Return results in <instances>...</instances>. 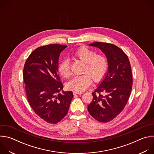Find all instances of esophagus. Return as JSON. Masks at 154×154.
Returning <instances> with one entry per match:
<instances>
[{
	"label": "esophagus",
	"mask_w": 154,
	"mask_h": 154,
	"mask_svg": "<svg viewBox=\"0 0 154 154\" xmlns=\"http://www.w3.org/2000/svg\"><path fill=\"white\" fill-rule=\"evenodd\" d=\"M73 93H74V94H82V91H74Z\"/></svg>",
	"instance_id": "obj_1"
}]
</instances>
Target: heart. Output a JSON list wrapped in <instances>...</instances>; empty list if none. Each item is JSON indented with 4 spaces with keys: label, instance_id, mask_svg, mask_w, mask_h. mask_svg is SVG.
Returning a JSON list of instances; mask_svg holds the SVG:
<instances>
[{
    "label": "heart",
    "instance_id": "1",
    "mask_svg": "<svg viewBox=\"0 0 154 154\" xmlns=\"http://www.w3.org/2000/svg\"><path fill=\"white\" fill-rule=\"evenodd\" d=\"M73 57L85 62L82 75L75 76L68 83L69 88L75 91L86 90L92 83V78L95 82L103 79L108 72V61L102 54H96L95 52L85 46H82L73 53ZM58 71L64 78L71 75L70 62L67 58L64 59L58 66Z\"/></svg>",
    "mask_w": 154,
    "mask_h": 154
}]
</instances>
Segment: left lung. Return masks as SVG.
Returning <instances> with one entry per match:
<instances>
[{"mask_svg": "<svg viewBox=\"0 0 154 154\" xmlns=\"http://www.w3.org/2000/svg\"><path fill=\"white\" fill-rule=\"evenodd\" d=\"M99 48L108 61V69L88 105L90 114L97 121L108 122L124 108L132 87V74L127 55L112 44L97 42L89 45Z\"/></svg>", "mask_w": 154, "mask_h": 154, "instance_id": "left-lung-1", "label": "left lung"}]
</instances>
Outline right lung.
<instances>
[{
	"instance_id": "right-lung-1",
	"label": "right lung",
	"mask_w": 154,
	"mask_h": 154,
	"mask_svg": "<svg viewBox=\"0 0 154 154\" xmlns=\"http://www.w3.org/2000/svg\"><path fill=\"white\" fill-rule=\"evenodd\" d=\"M67 46L49 45L38 48L27 59L23 79L29 103L35 113L50 124H56L67 115L73 97L63 88L58 74L60 53Z\"/></svg>"
}]
</instances>
